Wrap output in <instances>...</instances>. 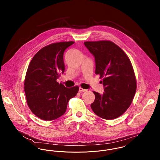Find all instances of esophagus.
I'll list each match as a JSON object with an SVG mask.
<instances>
[{
    "instance_id": "34e87169",
    "label": "esophagus",
    "mask_w": 160,
    "mask_h": 160,
    "mask_svg": "<svg viewBox=\"0 0 160 160\" xmlns=\"http://www.w3.org/2000/svg\"><path fill=\"white\" fill-rule=\"evenodd\" d=\"M86 91H87V90L84 89H82V88H79V92H82Z\"/></svg>"
}]
</instances>
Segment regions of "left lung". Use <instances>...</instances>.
Returning a JSON list of instances; mask_svg holds the SVG:
<instances>
[{
	"label": "left lung",
	"mask_w": 160,
	"mask_h": 160,
	"mask_svg": "<svg viewBox=\"0 0 160 160\" xmlns=\"http://www.w3.org/2000/svg\"><path fill=\"white\" fill-rule=\"evenodd\" d=\"M84 45L95 58V74L103 78L104 92H93L95 98L91 108L103 119L117 118L129 108L136 91V79L131 61L112 41L85 42Z\"/></svg>",
	"instance_id": "obj_1"
}]
</instances>
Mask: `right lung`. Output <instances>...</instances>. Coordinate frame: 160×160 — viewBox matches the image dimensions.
Instances as JSON below:
<instances>
[{
	"label": "right lung",
	"instance_id": "right-lung-1",
	"mask_svg": "<svg viewBox=\"0 0 160 160\" xmlns=\"http://www.w3.org/2000/svg\"><path fill=\"white\" fill-rule=\"evenodd\" d=\"M74 42H61L41 48L31 60L24 79L27 103L36 116L46 121L58 118L66 112L69 100L78 86L68 88L57 82L65 71L63 53Z\"/></svg>",
	"mask_w": 160,
	"mask_h": 160
}]
</instances>
